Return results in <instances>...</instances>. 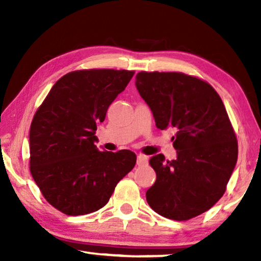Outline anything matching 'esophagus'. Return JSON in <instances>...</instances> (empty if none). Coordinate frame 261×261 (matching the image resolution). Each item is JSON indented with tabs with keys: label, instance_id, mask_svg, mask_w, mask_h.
I'll use <instances>...</instances> for the list:
<instances>
[{
	"label": "esophagus",
	"instance_id": "obj_1",
	"mask_svg": "<svg viewBox=\"0 0 261 261\" xmlns=\"http://www.w3.org/2000/svg\"><path fill=\"white\" fill-rule=\"evenodd\" d=\"M147 162H148V159L146 155H144V154H138V156H137V165L145 166L147 165Z\"/></svg>",
	"mask_w": 261,
	"mask_h": 261
}]
</instances>
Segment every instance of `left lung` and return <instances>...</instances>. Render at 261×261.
<instances>
[{
  "label": "left lung",
  "instance_id": "obj_1",
  "mask_svg": "<svg viewBox=\"0 0 261 261\" xmlns=\"http://www.w3.org/2000/svg\"><path fill=\"white\" fill-rule=\"evenodd\" d=\"M136 86L158 129H176L171 140L177 159L158 154L149 160L156 180L146 192L148 205L167 219L196 218L223 196L237 162L226 107L208 83L183 72L141 71Z\"/></svg>",
  "mask_w": 261,
  "mask_h": 261
}]
</instances>
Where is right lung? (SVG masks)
Returning a JSON list of instances; mask_svg holds the SVG:
<instances>
[{"label": "right lung", "instance_id": "add662e5", "mask_svg": "<svg viewBox=\"0 0 261 261\" xmlns=\"http://www.w3.org/2000/svg\"><path fill=\"white\" fill-rule=\"evenodd\" d=\"M134 70L84 69L57 81L35 112L30 129V171L42 196L67 215H85L107 204L135 167L129 149L101 152L96 124Z\"/></svg>", "mask_w": 261, "mask_h": 261}]
</instances>
